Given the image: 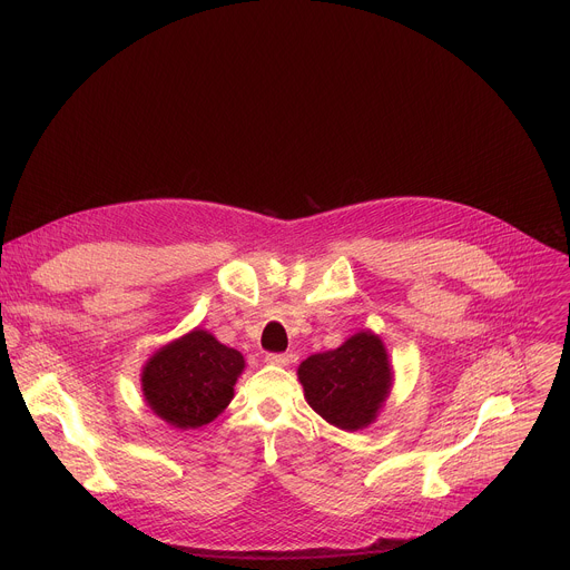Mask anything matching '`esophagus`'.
I'll list each match as a JSON object with an SVG mask.
<instances>
[{"label": "esophagus", "instance_id": "1", "mask_svg": "<svg viewBox=\"0 0 570 570\" xmlns=\"http://www.w3.org/2000/svg\"><path fill=\"white\" fill-rule=\"evenodd\" d=\"M266 363L268 365H279V367H286L291 363L288 354H266Z\"/></svg>", "mask_w": 570, "mask_h": 570}]
</instances>
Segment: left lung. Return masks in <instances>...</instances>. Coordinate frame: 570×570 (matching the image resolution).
<instances>
[{"label":"left lung","mask_w":570,"mask_h":570,"mask_svg":"<svg viewBox=\"0 0 570 570\" xmlns=\"http://www.w3.org/2000/svg\"><path fill=\"white\" fill-rule=\"evenodd\" d=\"M311 409L341 431H363L376 422L390 396L394 372L385 343L363 330L341 347L311 354L297 367Z\"/></svg>","instance_id":"1"}]
</instances>
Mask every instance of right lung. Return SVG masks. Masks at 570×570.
Wrapping results in <instances>:
<instances>
[{"label": "right lung", "instance_id": "1", "mask_svg": "<svg viewBox=\"0 0 570 570\" xmlns=\"http://www.w3.org/2000/svg\"><path fill=\"white\" fill-rule=\"evenodd\" d=\"M246 358L196 327L161 345L141 367V394L153 415L178 431L214 422L234 396Z\"/></svg>", "mask_w": 570, "mask_h": 570}]
</instances>
